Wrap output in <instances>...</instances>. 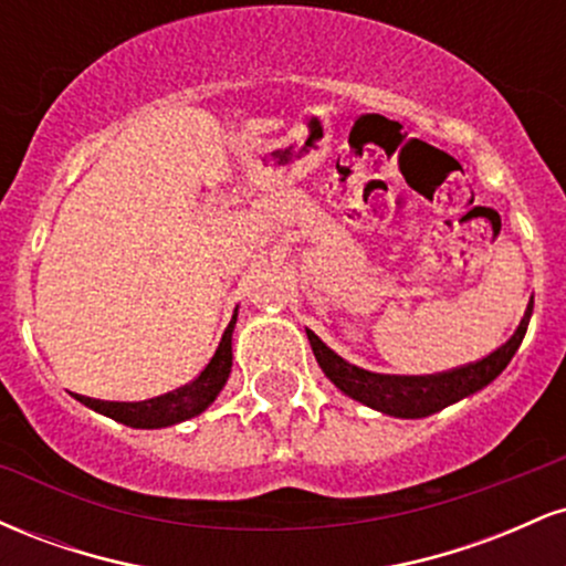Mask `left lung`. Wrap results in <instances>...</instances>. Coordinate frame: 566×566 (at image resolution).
<instances>
[{"mask_svg":"<svg viewBox=\"0 0 566 566\" xmlns=\"http://www.w3.org/2000/svg\"><path fill=\"white\" fill-rule=\"evenodd\" d=\"M532 316V301L524 311L522 322H518L516 333H513L503 346L486 354L484 359L471 361V365L447 369V373L437 375H380V373H367V369L348 365L346 359L335 354L333 348H327L324 343L308 329L311 348H314L316 361H319L322 373L340 388L343 394H348L350 399L361 401V405L378 409V412L394 415V418H426V415L439 412L452 401L463 399L479 388H484L486 382H492L503 373L505 365L511 361V356L516 354V348L522 346L524 333H527V324Z\"/></svg>","mask_w":566,"mask_h":566,"instance_id":"obj_1","label":"left lung"}]
</instances>
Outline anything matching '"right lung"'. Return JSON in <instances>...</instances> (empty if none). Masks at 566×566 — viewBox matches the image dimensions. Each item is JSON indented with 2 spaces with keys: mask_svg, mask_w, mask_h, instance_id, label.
I'll return each mask as SVG.
<instances>
[{
  "mask_svg": "<svg viewBox=\"0 0 566 566\" xmlns=\"http://www.w3.org/2000/svg\"><path fill=\"white\" fill-rule=\"evenodd\" d=\"M233 324H237V314L231 316L229 327H226V333L220 337L216 354L207 361V367L201 369L191 382L175 388L170 394L146 401H101L80 394H76V399H80L82 405H87L90 409H95V412L106 415V418L116 420V423H125L129 428H165L180 423V420L193 418V415L205 412V409L212 405V399H216L220 388L229 380Z\"/></svg>",
  "mask_w": 566,
  "mask_h": 566,
  "instance_id": "right-lung-1",
  "label": "right lung"
}]
</instances>
